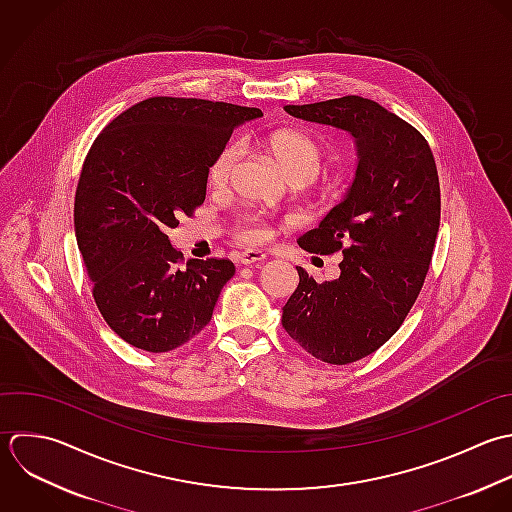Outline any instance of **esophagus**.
I'll list each match as a JSON object with an SVG mask.
<instances>
[{
  "label": "esophagus",
  "instance_id": "esophagus-1",
  "mask_svg": "<svg viewBox=\"0 0 512 512\" xmlns=\"http://www.w3.org/2000/svg\"><path fill=\"white\" fill-rule=\"evenodd\" d=\"M261 261H265V253L257 251V249H249V251H243V253L237 255L239 265H255V263H261Z\"/></svg>",
  "mask_w": 512,
  "mask_h": 512
}]
</instances>
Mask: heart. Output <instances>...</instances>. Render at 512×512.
Masks as SVG:
<instances>
[{
  "mask_svg": "<svg viewBox=\"0 0 512 512\" xmlns=\"http://www.w3.org/2000/svg\"><path fill=\"white\" fill-rule=\"evenodd\" d=\"M267 151L279 163L289 179H303L305 183L313 181L323 163V149L321 145L301 133V131H277L265 139ZM239 145L227 143L209 167V183L215 189H223L237 165L239 159ZM239 237L247 243H261L269 237V229L255 217H247V221L239 227Z\"/></svg>",
  "mask_w": 512,
  "mask_h": 512,
  "instance_id": "b5f03b06",
  "label": "heart"
}]
</instances>
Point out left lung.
<instances>
[{
    "label": "left lung",
    "instance_id": "8db88e82",
    "mask_svg": "<svg viewBox=\"0 0 512 512\" xmlns=\"http://www.w3.org/2000/svg\"><path fill=\"white\" fill-rule=\"evenodd\" d=\"M297 119L349 131L357 171L307 251H341V275L317 283L297 267L299 285L283 307V327L307 353L331 365L355 363L403 325L425 283L441 221V187L427 139L377 101L339 99L285 105Z\"/></svg>",
    "mask_w": 512,
    "mask_h": 512
}]
</instances>
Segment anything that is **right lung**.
<instances>
[{"mask_svg":"<svg viewBox=\"0 0 512 512\" xmlns=\"http://www.w3.org/2000/svg\"><path fill=\"white\" fill-rule=\"evenodd\" d=\"M257 107L149 97L93 141L75 191V237L105 323L129 345L167 353L209 321L229 259H189L167 231L205 201L209 167Z\"/></svg>","mask_w":512,"mask_h":512,"instance_id":"right-lung-1","label":"right lung"}]
</instances>
